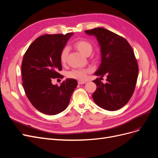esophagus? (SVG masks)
<instances>
[{
	"mask_svg": "<svg viewBox=\"0 0 158 158\" xmlns=\"http://www.w3.org/2000/svg\"><path fill=\"white\" fill-rule=\"evenodd\" d=\"M86 83V81H82V80H79L78 82V84H84Z\"/></svg>",
	"mask_w": 158,
	"mask_h": 158,
	"instance_id": "34e87169",
	"label": "esophagus"
}]
</instances>
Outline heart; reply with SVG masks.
Here are the masks:
<instances>
[{"label":"heart","instance_id":"b5f03b06","mask_svg":"<svg viewBox=\"0 0 158 158\" xmlns=\"http://www.w3.org/2000/svg\"><path fill=\"white\" fill-rule=\"evenodd\" d=\"M74 47L84 55H89L93 50V46L90 42L86 40H79L75 42ZM69 54V47H64L62 49L60 55V60L62 64H65ZM90 69H73L69 71L67 76L70 78L84 80L86 78L87 73Z\"/></svg>","mask_w":158,"mask_h":158}]
</instances>
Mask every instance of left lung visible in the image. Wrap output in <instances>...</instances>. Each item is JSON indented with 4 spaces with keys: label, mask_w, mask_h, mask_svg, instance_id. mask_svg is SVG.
I'll return each instance as SVG.
<instances>
[{
    "label": "left lung",
    "mask_w": 158,
    "mask_h": 158,
    "mask_svg": "<svg viewBox=\"0 0 158 158\" xmlns=\"http://www.w3.org/2000/svg\"><path fill=\"white\" fill-rule=\"evenodd\" d=\"M85 33L96 37L100 47L102 63L94 74L101 80L107 76L106 84L99 78L93 81L97 85L93 99L102 109L116 111L128 102L135 89L138 66L133 49L125 38L105 28Z\"/></svg>",
    "instance_id": "8db88e82"
}]
</instances>
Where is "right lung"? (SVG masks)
<instances>
[{
    "label": "right lung",
    "mask_w": 158,
    "mask_h": 158,
    "mask_svg": "<svg viewBox=\"0 0 158 158\" xmlns=\"http://www.w3.org/2000/svg\"><path fill=\"white\" fill-rule=\"evenodd\" d=\"M73 34L41 35L32 43L23 55V89L32 106L44 114L53 115L65 110L78 85L77 81L72 78L66 79L60 86L51 82L52 78H60V52Z\"/></svg>",
    "instance_id": "1"
}]
</instances>
